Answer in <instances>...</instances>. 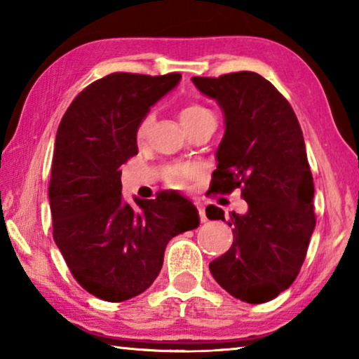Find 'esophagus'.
I'll list each match as a JSON object with an SVG mask.
<instances>
[{
	"label": "esophagus",
	"instance_id": "obj_1",
	"mask_svg": "<svg viewBox=\"0 0 359 359\" xmlns=\"http://www.w3.org/2000/svg\"><path fill=\"white\" fill-rule=\"evenodd\" d=\"M196 209H198V214H199V220H201L203 223L208 222V217H205V209L203 204H196Z\"/></svg>",
	"mask_w": 359,
	"mask_h": 359
}]
</instances>
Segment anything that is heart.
<instances>
[{
	"label": "heart",
	"instance_id": "1",
	"mask_svg": "<svg viewBox=\"0 0 359 359\" xmlns=\"http://www.w3.org/2000/svg\"><path fill=\"white\" fill-rule=\"evenodd\" d=\"M212 112L208 107L201 104H196V102H191V104H187L180 111V121L182 125L185 126V130L191 128L193 125H196L198 121L204 120L205 117H210ZM154 114L149 112L145 117L139 121L137 130H136V139L139 142H144L145 139L149 137L151 126H154ZM199 175V168L194 165H185V163H177V165H172L166 169L165 172V180L168 185L182 188L187 185L188 180H191Z\"/></svg>",
	"mask_w": 359,
	"mask_h": 359
}]
</instances>
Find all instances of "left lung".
<instances>
[{"label":"left lung","instance_id":"obj_1","mask_svg":"<svg viewBox=\"0 0 359 359\" xmlns=\"http://www.w3.org/2000/svg\"><path fill=\"white\" fill-rule=\"evenodd\" d=\"M224 112L223 141L209 191L241 188L245 215L231 212L233 245L209 269L222 288L248 304L274 299L294 282L315 228L313 177L299 121L287 98L252 71L193 77ZM205 214L224 220L217 205Z\"/></svg>","mask_w":359,"mask_h":359}]
</instances>
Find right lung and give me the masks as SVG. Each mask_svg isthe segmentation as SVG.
Masks as SVG:
<instances>
[{"instance_id": "1", "label": "right lung", "mask_w": 359, "mask_h": 359, "mask_svg": "<svg viewBox=\"0 0 359 359\" xmlns=\"http://www.w3.org/2000/svg\"><path fill=\"white\" fill-rule=\"evenodd\" d=\"M180 77L112 72L85 87L60 121L48 184L53 241L77 283L102 301L147 290L168 242L199 224L182 196L136 199L137 210L121 198L120 168L137 155L139 121Z\"/></svg>"}]
</instances>
